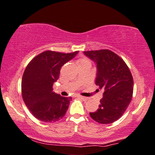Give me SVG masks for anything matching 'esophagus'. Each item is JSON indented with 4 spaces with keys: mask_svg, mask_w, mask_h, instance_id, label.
<instances>
[{
    "mask_svg": "<svg viewBox=\"0 0 155 155\" xmlns=\"http://www.w3.org/2000/svg\"><path fill=\"white\" fill-rule=\"evenodd\" d=\"M78 97H79V98H81V100L84 101H87L88 99V98H87V97H84V96H79Z\"/></svg>",
    "mask_w": 155,
    "mask_h": 155,
    "instance_id": "1",
    "label": "esophagus"
}]
</instances>
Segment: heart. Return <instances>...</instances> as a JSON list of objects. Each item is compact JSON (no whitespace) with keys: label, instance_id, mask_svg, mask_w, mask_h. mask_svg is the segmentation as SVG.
Here are the masks:
<instances>
[{"label":"heart","instance_id":"heart-1","mask_svg":"<svg viewBox=\"0 0 155 155\" xmlns=\"http://www.w3.org/2000/svg\"><path fill=\"white\" fill-rule=\"evenodd\" d=\"M83 64H91L90 61L86 58H82L79 61V65Z\"/></svg>","mask_w":155,"mask_h":155}]
</instances>
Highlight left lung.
Instances as JSON below:
<instances>
[{"instance_id": "obj_1", "label": "left lung", "mask_w": 155, "mask_h": 155, "mask_svg": "<svg viewBox=\"0 0 155 155\" xmlns=\"http://www.w3.org/2000/svg\"><path fill=\"white\" fill-rule=\"evenodd\" d=\"M96 65L95 83L104 89L96 112L90 113L93 120L109 124L118 120L128 107L133 93V79L123 59L108 49L84 51Z\"/></svg>"}]
</instances>
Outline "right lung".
Here are the masks:
<instances>
[{"label":"right lung","instance_id":"right-lung-1","mask_svg":"<svg viewBox=\"0 0 155 155\" xmlns=\"http://www.w3.org/2000/svg\"><path fill=\"white\" fill-rule=\"evenodd\" d=\"M79 51L64 54L45 51L34 57L27 66L22 78V96L32 114L43 122L53 123L64 116L71 97L53 92L62 66Z\"/></svg>","mask_w":155,"mask_h":155}]
</instances>
